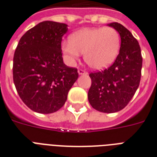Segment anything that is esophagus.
<instances>
[{"label":"esophagus","instance_id":"obj_1","mask_svg":"<svg viewBox=\"0 0 157 157\" xmlns=\"http://www.w3.org/2000/svg\"><path fill=\"white\" fill-rule=\"evenodd\" d=\"M79 75H83V74H87V72L84 70H78Z\"/></svg>","mask_w":157,"mask_h":157}]
</instances>
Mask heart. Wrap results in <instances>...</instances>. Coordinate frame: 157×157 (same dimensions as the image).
Returning a JSON list of instances; mask_svg holds the SVG:
<instances>
[{"label": "heart", "instance_id": "b5f03b06", "mask_svg": "<svg viewBox=\"0 0 157 157\" xmlns=\"http://www.w3.org/2000/svg\"><path fill=\"white\" fill-rule=\"evenodd\" d=\"M120 44V34L114 28H85L63 40L61 48L69 64H75L84 53V61L91 69L102 70L115 60Z\"/></svg>", "mask_w": 157, "mask_h": 157}]
</instances>
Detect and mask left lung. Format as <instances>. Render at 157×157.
Segmentation results:
<instances>
[{
    "instance_id": "1",
    "label": "left lung",
    "mask_w": 157,
    "mask_h": 157,
    "mask_svg": "<svg viewBox=\"0 0 157 157\" xmlns=\"http://www.w3.org/2000/svg\"><path fill=\"white\" fill-rule=\"evenodd\" d=\"M121 36V48L115 62L108 69L89 74L91 86L88 101L94 109L112 113L128 104L139 86L142 57L138 40L118 22L108 24Z\"/></svg>"
}]
</instances>
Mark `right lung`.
<instances>
[{
	"instance_id": "obj_1",
	"label": "right lung",
	"mask_w": 157,
	"mask_h": 157,
	"mask_svg": "<svg viewBox=\"0 0 157 157\" xmlns=\"http://www.w3.org/2000/svg\"><path fill=\"white\" fill-rule=\"evenodd\" d=\"M65 23L44 21L19 40L13 59V80L17 92L30 109L48 114L61 109L78 78L76 68L64 64L62 38Z\"/></svg>"
}]
</instances>
